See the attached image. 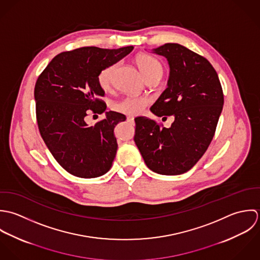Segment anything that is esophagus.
Listing matches in <instances>:
<instances>
[{
  "label": "esophagus",
  "instance_id": "esophagus-1",
  "mask_svg": "<svg viewBox=\"0 0 260 260\" xmlns=\"http://www.w3.org/2000/svg\"><path fill=\"white\" fill-rule=\"evenodd\" d=\"M126 120H127V122H129V123H135V119H134V117H131V116H127L126 117Z\"/></svg>",
  "mask_w": 260,
  "mask_h": 260
}]
</instances>
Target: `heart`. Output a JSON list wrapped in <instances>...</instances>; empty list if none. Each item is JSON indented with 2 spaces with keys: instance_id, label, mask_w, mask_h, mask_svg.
Returning a JSON list of instances; mask_svg holds the SVG:
<instances>
[{
  "instance_id": "1",
  "label": "heart",
  "mask_w": 260,
  "mask_h": 260,
  "mask_svg": "<svg viewBox=\"0 0 260 260\" xmlns=\"http://www.w3.org/2000/svg\"><path fill=\"white\" fill-rule=\"evenodd\" d=\"M137 64L139 68L141 69L142 73L145 75V77H149L150 75L156 73V72H162V66L161 64L150 55L147 54H140L136 58ZM116 64H111L107 67L104 68L98 76V82L99 85L104 89L108 90L111 86L113 73L116 68ZM150 103V101L147 98H126L122 100L121 102L114 104V109L118 112L128 114V115H136L142 112L145 106H147Z\"/></svg>"
}]
</instances>
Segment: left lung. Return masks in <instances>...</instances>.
Instances as JSON below:
<instances>
[{
  "instance_id": "left-lung-1",
  "label": "left lung",
  "mask_w": 260,
  "mask_h": 260,
  "mask_svg": "<svg viewBox=\"0 0 260 260\" xmlns=\"http://www.w3.org/2000/svg\"><path fill=\"white\" fill-rule=\"evenodd\" d=\"M152 52L167 58L170 76L151 111L156 116L173 115L175 120L167 128L148 117L135 119V143L149 169L181 175L207 151L223 108V91L217 72L203 56L177 43Z\"/></svg>"
}]
</instances>
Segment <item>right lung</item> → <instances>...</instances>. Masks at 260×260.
<instances>
[{
	"label": "right lung",
	"mask_w": 260,
	"mask_h": 260,
	"mask_svg": "<svg viewBox=\"0 0 260 260\" xmlns=\"http://www.w3.org/2000/svg\"><path fill=\"white\" fill-rule=\"evenodd\" d=\"M81 47L55 56L38 77L34 96L41 137L58 164L79 178H96L109 171L117 151L113 131L125 115L105 111L99 98V73L133 51ZM89 110L106 112V118L93 126L86 123Z\"/></svg>",
	"instance_id": "obj_1"
}]
</instances>
